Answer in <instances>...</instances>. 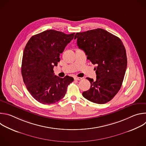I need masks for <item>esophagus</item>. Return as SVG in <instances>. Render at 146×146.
Segmentation results:
<instances>
[{"label": "esophagus", "instance_id": "34e87169", "mask_svg": "<svg viewBox=\"0 0 146 146\" xmlns=\"http://www.w3.org/2000/svg\"><path fill=\"white\" fill-rule=\"evenodd\" d=\"M81 79H82V78H81V77H74L75 80H81Z\"/></svg>", "mask_w": 146, "mask_h": 146}]
</instances>
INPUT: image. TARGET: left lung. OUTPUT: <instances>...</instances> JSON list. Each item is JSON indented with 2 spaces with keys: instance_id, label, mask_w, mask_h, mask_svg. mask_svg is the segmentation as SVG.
<instances>
[{
  "instance_id": "1",
  "label": "left lung",
  "mask_w": 146,
  "mask_h": 146,
  "mask_svg": "<svg viewBox=\"0 0 146 146\" xmlns=\"http://www.w3.org/2000/svg\"><path fill=\"white\" fill-rule=\"evenodd\" d=\"M78 48L96 65V79L87 78L90 89L82 92L87 100L98 104L111 100L121 88L127 66L126 50L119 38L101 28L76 33Z\"/></svg>"
}]
</instances>
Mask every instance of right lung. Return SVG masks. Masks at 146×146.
Here are the masks:
<instances>
[{
    "instance_id": "obj_1",
    "label": "right lung",
    "mask_w": 146,
    "mask_h": 146,
    "mask_svg": "<svg viewBox=\"0 0 146 146\" xmlns=\"http://www.w3.org/2000/svg\"><path fill=\"white\" fill-rule=\"evenodd\" d=\"M74 34L50 29L33 36L28 41L23 53L21 73L27 90L38 102L50 105L60 100L73 81L72 77L55 76L53 69Z\"/></svg>"
}]
</instances>
